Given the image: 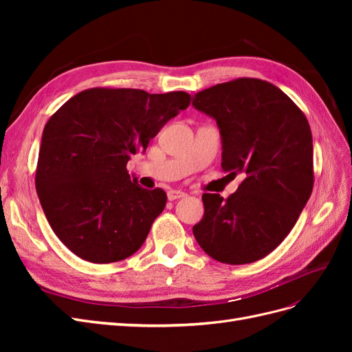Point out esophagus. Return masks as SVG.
<instances>
[{
	"label": "esophagus",
	"instance_id": "1",
	"mask_svg": "<svg viewBox=\"0 0 352 352\" xmlns=\"http://www.w3.org/2000/svg\"><path fill=\"white\" fill-rule=\"evenodd\" d=\"M184 197H186V194L184 192V190H179V189H170L168 192H167V198H168L170 201L184 198Z\"/></svg>",
	"mask_w": 352,
	"mask_h": 352
}]
</instances>
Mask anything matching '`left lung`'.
I'll return each mask as SVG.
<instances>
[{
  "label": "left lung",
  "mask_w": 352,
  "mask_h": 352,
  "mask_svg": "<svg viewBox=\"0 0 352 352\" xmlns=\"http://www.w3.org/2000/svg\"><path fill=\"white\" fill-rule=\"evenodd\" d=\"M192 105L217 123L223 172L245 175L225 201L202 195L194 236L220 263L261 260L287 236L311 195L310 124L283 91L252 78L197 92Z\"/></svg>",
  "instance_id": "8db88e82"
}]
</instances>
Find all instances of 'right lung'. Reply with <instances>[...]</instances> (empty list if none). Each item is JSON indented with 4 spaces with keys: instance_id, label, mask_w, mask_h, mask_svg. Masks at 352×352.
<instances>
[{
    "instance_id": "add662e5",
    "label": "right lung",
    "mask_w": 352,
    "mask_h": 352,
    "mask_svg": "<svg viewBox=\"0 0 352 352\" xmlns=\"http://www.w3.org/2000/svg\"><path fill=\"white\" fill-rule=\"evenodd\" d=\"M189 102L184 91L92 88L51 116L35 185L51 229L73 254L105 264L142 247L167 195L138 185L126 164Z\"/></svg>"
}]
</instances>
